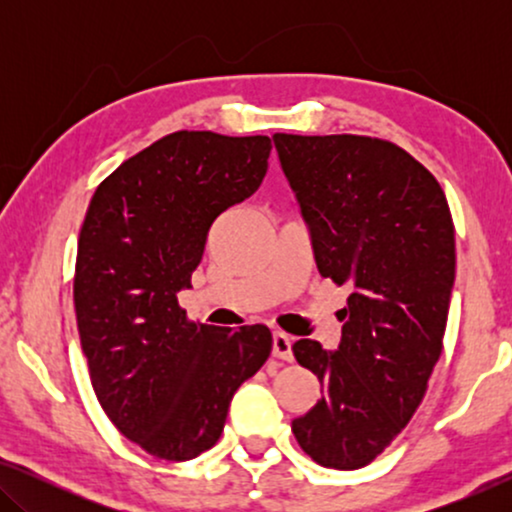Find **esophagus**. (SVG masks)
<instances>
[{
	"label": "esophagus",
	"mask_w": 512,
	"mask_h": 512,
	"mask_svg": "<svg viewBox=\"0 0 512 512\" xmlns=\"http://www.w3.org/2000/svg\"><path fill=\"white\" fill-rule=\"evenodd\" d=\"M291 345H293V340L289 338V335L277 331L275 335H272V356H275V359H282V361H293Z\"/></svg>",
	"instance_id": "esophagus-1"
}]
</instances>
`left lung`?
Segmentation results:
<instances>
[{
	"instance_id": "1",
	"label": "left lung",
	"mask_w": 512,
	"mask_h": 512,
	"mask_svg": "<svg viewBox=\"0 0 512 512\" xmlns=\"http://www.w3.org/2000/svg\"><path fill=\"white\" fill-rule=\"evenodd\" d=\"M272 139L319 275L352 286L340 347L293 345L324 396L291 431L317 464L354 471L405 429L443 352L457 265L450 205L436 177L384 139Z\"/></svg>"
}]
</instances>
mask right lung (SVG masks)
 Wrapping results in <instances>:
<instances>
[{
	"instance_id": "add662e5",
	"label": "right lung",
	"mask_w": 512,
	"mask_h": 512,
	"mask_svg": "<svg viewBox=\"0 0 512 512\" xmlns=\"http://www.w3.org/2000/svg\"><path fill=\"white\" fill-rule=\"evenodd\" d=\"M270 137L172 132L97 186L79 235L74 307L90 382L125 438L188 461L221 438L237 387L268 361V326L195 324L191 286L216 216L268 172Z\"/></svg>"
}]
</instances>
